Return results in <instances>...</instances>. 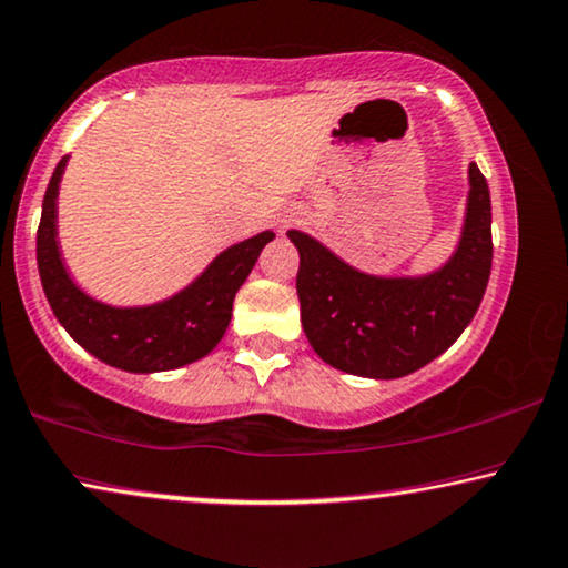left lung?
I'll return each instance as SVG.
<instances>
[{"instance_id": "8db88e82", "label": "left lung", "mask_w": 568, "mask_h": 568, "mask_svg": "<svg viewBox=\"0 0 568 568\" xmlns=\"http://www.w3.org/2000/svg\"><path fill=\"white\" fill-rule=\"evenodd\" d=\"M286 237L300 253V318L315 355L363 378H402L444 355L480 307L493 263L490 190L469 164L462 237L444 266L423 276L363 274L311 234Z\"/></svg>"}]
</instances>
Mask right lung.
Listing matches in <instances>:
<instances>
[{"mask_svg":"<svg viewBox=\"0 0 568 568\" xmlns=\"http://www.w3.org/2000/svg\"><path fill=\"white\" fill-rule=\"evenodd\" d=\"M68 156L51 174L36 234V261L57 321L101 363L128 373H159L190 365L226 334L234 294L253 271L261 250L276 237L266 230L226 247L195 282L172 297L140 307H114L93 300L72 282L57 240V197Z\"/></svg>","mask_w":568,"mask_h":568,"instance_id":"obj_1","label":"right lung"}]
</instances>
